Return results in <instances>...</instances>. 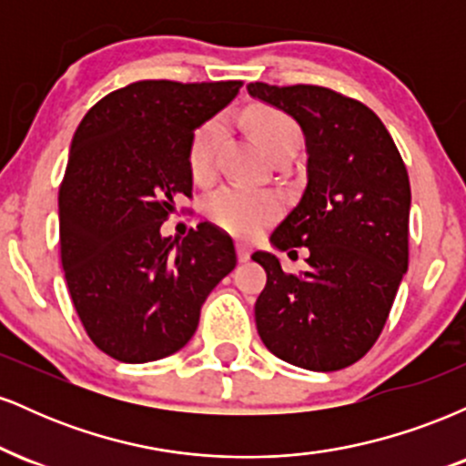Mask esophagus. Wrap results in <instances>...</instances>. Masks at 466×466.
Instances as JSON below:
<instances>
[{
    "instance_id": "34e87169",
    "label": "esophagus",
    "mask_w": 466,
    "mask_h": 466,
    "mask_svg": "<svg viewBox=\"0 0 466 466\" xmlns=\"http://www.w3.org/2000/svg\"><path fill=\"white\" fill-rule=\"evenodd\" d=\"M237 254H238V260H240V263H245V260H249V256H251L249 245L238 243V245H237Z\"/></svg>"
}]
</instances>
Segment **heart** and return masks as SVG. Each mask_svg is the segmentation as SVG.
<instances>
[{
    "instance_id": "obj_1",
    "label": "heart",
    "mask_w": 466,
    "mask_h": 466,
    "mask_svg": "<svg viewBox=\"0 0 466 466\" xmlns=\"http://www.w3.org/2000/svg\"><path fill=\"white\" fill-rule=\"evenodd\" d=\"M251 136L271 159L280 153H296L300 144V127L285 111L269 105H256L245 114ZM223 136L218 117L203 122L195 131L188 148V168L192 179L206 184L215 175L217 148ZM206 212L212 223L237 237H254L280 215V199L274 192L249 190L240 186L215 192L206 203Z\"/></svg>"
}]
</instances>
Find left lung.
I'll use <instances>...</instances> for the list:
<instances>
[{
    "mask_svg": "<svg viewBox=\"0 0 466 466\" xmlns=\"http://www.w3.org/2000/svg\"><path fill=\"white\" fill-rule=\"evenodd\" d=\"M287 111L307 140V188L271 234L278 249L309 248V271H282L254 251L267 285L256 329L282 361L330 372L360 361L381 335L408 271L410 177L397 144L370 106L319 85L249 83Z\"/></svg>",
    "mask_w": 466,
    "mask_h": 466,
    "instance_id": "obj_1",
    "label": "left lung"
}]
</instances>
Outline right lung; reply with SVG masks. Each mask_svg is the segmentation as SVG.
Returning a JSON list of instances; mask_svg holds the SVG:
<instances>
[{"instance_id":"right-lung-1","label":"right lung","mask_w":466,"mask_h":466,"mask_svg":"<svg viewBox=\"0 0 466 466\" xmlns=\"http://www.w3.org/2000/svg\"><path fill=\"white\" fill-rule=\"evenodd\" d=\"M240 80H137L80 120L61 188V263L85 333L105 355L144 363L188 344L201 304L237 267L228 232L203 221L159 234L192 199L188 148Z\"/></svg>"}]
</instances>
